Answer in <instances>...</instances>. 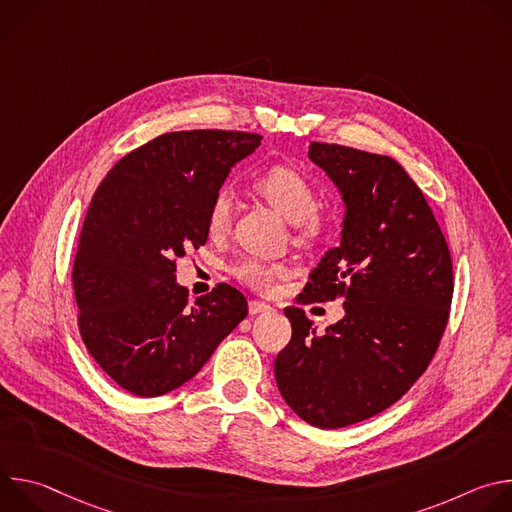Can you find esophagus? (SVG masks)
I'll list each match as a JSON object with an SVG mask.
<instances>
[{
  "label": "esophagus",
  "instance_id": "esophagus-1",
  "mask_svg": "<svg viewBox=\"0 0 512 512\" xmlns=\"http://www.w3.org/2000/svg\"><path fill=\"white\" fill-rule=\"evenodd\" d=\"M265 312H271V306L265 304V302H259V300H253L249 302V314L251 316H257V314H265Z\"/></svg>",
  "mask_w": 512,
  "mask_h": 512
}]
</instances>
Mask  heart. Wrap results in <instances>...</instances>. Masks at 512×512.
Wrapping results in <instances>:
<instances>
[{"label":"heart","mask_w":512,"mask_h":512,"mask_svg":"<svg viewBox=\"0 0 512 512\" xmlns=\"http://www.w3.org/2000/svg\"><path fill=\"white\" fill-rule=\"evenodd\" d=\"M255 190L291 225H298L300 237L314 241L322 235L324 223L316 212L318 196L312 180L294 166H273L255 180ZM233 216V194L223 188L212 198L208 210V231L212 235H223L231 227ZM235 275L259 289L267 291L275 283V275L281 273L279 265H269L259 259H243L235 265Z\"/></svg>","instance_id":"obj_1"}]
</instances>
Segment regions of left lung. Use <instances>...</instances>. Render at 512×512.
<instances>
[{"label": "left lung", "instance_id": "1", "mask_svg": "<svg viewBox=\"0 0 512 512\" xmlns=\"http://www.w3.org/2000/svg\"><path fill=\"white\" fill-rule=\"evenodd\" d=\"M308 158L338 188L344 218L302 304L342 296L344 316L318 334L302 308H285L291 340L273 367L291 409L336 429L385 411L423 375L448 324L454 273L446 237L399 162L320 141Z\"/></svg>", "mask_w": 512, "mask_h": 512}]
</instances>
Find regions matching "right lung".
<instances>
[{"label": "right lung", "mask_w": 512, "mask_h": 512, "mask_svg": "<svg viewBox=\"0 0 512 512\" xmlns=\"http://www.w3.org/2000/svg\"><path fill=\"white\" fill-rule=\"evenodd\" d=\"M261 135L221 129L164 133L121 158L97 188L72 283L79 328L99 367L137 397L190 381L247 316L229 283L188 302L176 259L208 241V210Z\"/></svg>", "instance_id": "add662e5"}]
</instances>
